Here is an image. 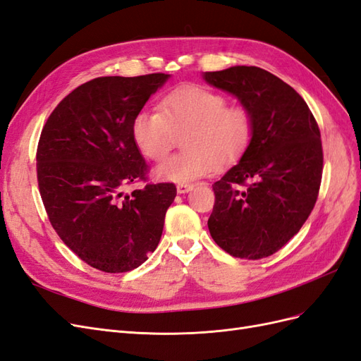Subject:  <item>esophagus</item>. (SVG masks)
<instances>
[{"label":"esophagus","instance_id":"esophagus-1","mask_svg":"<svg viewBox=\"0 0 361 361\" xmlns=\"http://www.w3.org/2000/svg\"><path fill=\"white\" fill-rule=\"evenodd\" d=\"M176 190H178L179 194H185V192H188V191L192 190V185L191 183H179Z\"/></svg>","mask_w":361,"mask_h":361}]
</instances>
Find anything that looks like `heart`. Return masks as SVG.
Segmentation results:
<instances>
[{"instance_id": "heart-1", "label": "heart", "mask_w": 361, "mask_h": 361, "mask_svg": "<svg viewBox=\"0 0 361 361\" xmlns=\"http://www.w3.org/2000/svg\"><path fill=\"white\" fill-rule=\"evenodd\" d=\"M159 110H141L133 137L141 154L159 161L183 135L185 152L155 169L159 180L188 183L241 157L253 137V118L244 106H228L220 93L200 85H183L164 97Z\"/></svg>"}]
</instances>
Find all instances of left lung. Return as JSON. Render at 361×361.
<instances>
[{"instance_id": "left-lung-1", "label": "left lung", "mask_w": 361, "mask_h": 361, "mask_svg": "<svg viewBox=\"0 0 361 361\" xmlns=\"http://www.w3.org/2000/svg\"><path fill=\"white\" fill-rule=\"evenodd\" d=\"M203 80L235 96L253 118V137L241 159L216 180L207 227L233 257L274 255L300 232L318 199L322 143L307 104L265 69L233 66Z\"/></svg>"}]
</instances>
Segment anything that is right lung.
I'll use <instances>...</instances> for the list:
<instances>
[{
    "mask_svg": "<svg viewBox=\"0 0 361 361\" xmlns=\"http://www.w3.org/2000/svg\"><path fill=\"white\" fill-rule=\"evenodd\" d=\"M170 75L101 76L69 93L48 117L37 146V180L56 232L104 272L138 268L159 244L176 197L173 183H147L133 122Z\"/></svg>",
    "mask_w": 361,
    "mask_h": 361,
    "instance_id": "add662e5",
    "label": "right lung"
}]
</instances>
